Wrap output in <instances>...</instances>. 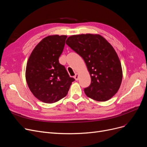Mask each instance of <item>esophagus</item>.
Returning a JSON list of instances; mask_svg holds the SVG:
<instances>
[{
    "mask_svg": "<svg viewBox=\"0 0 147 147\" xmlns=\"http://www.w3.org/2000/svg\"><path fill=\"white\" fill-rule=\"evenodd\" d=\"M74 79H75V80H79V74H78V73H76V75L74 76Z\"/></svg>",
    "mask_w": 147,
    "mask_h": 147,
    "instance_id": "1",
    "label": "esophagus"
}]
</instances>
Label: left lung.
<instances>
[{
	"label": "left lung",
	"instance_id": "1",
	"mask_svg": "<svg viewBox=\"0 0 147 147\" xmlns=\"http://www.w3.org/2000/svg\"><path fill=\"white\" fill-rule=\"evenodd\" d=\"M65 43L85 62L91 78L90 86L84 89L87 96L97 101L111 99L123 78L120 61L111 45L98 34L73 35Z\"/></svg>",
	"mask_w": 147,
	"mask_h": 147
}]
</instances>
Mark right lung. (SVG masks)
<instances>
[{
  "instance_id": "add662e5",
  "label": "right lung",
  "mask_w": 147,
  "mask_h": 147,
  "mask_svg": "<svg viewBox=\"0 0 147 147\" xmlns=\"http://www.w3.org/2000/svg\"><path fill=\"white\" fill-rule=\"evenodd\" d=\"M67 37L57 34L45 37L28 58L26 70L28 86L43 102L52 104L64 98L75 80L59 63Z\"/></svg>"
}]
</instances>
